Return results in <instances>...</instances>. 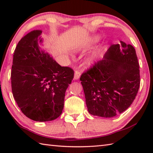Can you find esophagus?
<instances>
[{"label": "esophagus", "mask_w": 153, "mask_h": 153, "mask_svg": "<svg viewBox=\"0 0 153 153\" xmlns=\"http://www.w3.org/2000/svg\"><path fill=\"white\" fill-rule=\"evenodd\" d=\"M81 76V71L79 70H76L75 71V74H74V79H78Z\"/></svg>", "instance_id": "obj_1"}]
</instances>
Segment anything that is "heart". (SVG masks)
Segmentation results:
<instances>
[{"label": "heart", "mask_w": 153, "mask_h": 153, "mask_svg": "<svg viewBox=\"0 0 153 153\" xmlns=\"http://www.w3.org/2000/svg\"><path fill=\"white\" fill-rule=\"evenodd\" d=\"M89 47V44L86 43V42H82V43H79L77 45L76 47V51L77 53H79V52H82L85 51V49H87ZM97 57H98V54L97 53H93L91 56L88 58V59L87 60V62L89 64H92L95 62L97 60Z\"/></svg>", "instance_id": "b5f03b06"}]
</instances>
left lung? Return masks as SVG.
Here are the masks:
<instances>
[{
    "instance_id": "1",
    "label": "left lung",
    "mask_w": 153,
    "mask_h": 153,
    "mask_svg": "<svg viewBox=\"0 0 153 153\" xmlns=\"http://www.w3.org/2000/svg\"><path fill=\"white\" fill-rule=\"evenodd\" d=\"M120 43L112 45L103 59L80 77L87 109L93 116L112 118L121 114L137 95L140 74L135 49Z\"/></svg>"
}]
</instances>
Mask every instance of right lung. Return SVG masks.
Masks as SVG:
<instances>
[{
    "label": "right lung",
    "instance_id": "right-lung-1",
    "mask_svg": "<svg viewBox=\"0 0 153 153\" xmlns=\"http://www.w3.org/2000/svg\"><path fill=\"white\" fill-rule=\"evenodd\" d=\"M41 30H34L18 42L13 56L11 85L14 98L27 118L48 122L59 117L65 93L74 71L61 66L48 53L40 51Z\"/></svg>",
    "mask_w": 153,
    "mask_h": 153
}]
</instances>
